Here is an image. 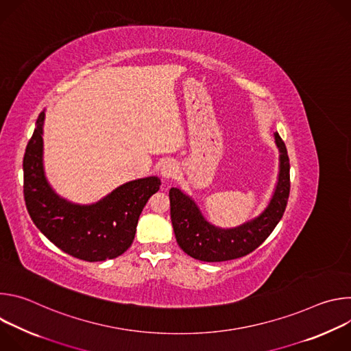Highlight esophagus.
I'll use <instances>...</instances> for the list:
<instances>
[{
  "label": "esophagus",
  "instance_id": "34e87169",
  "mask_svg": "<svg viewBox=\"0 0 351 351\" xmlns=\"http://www.w3.org/2000/svg\"><path fill=\"white\" fill-rule=\"evenodd\" d=\"M161 176L164 180H169V179H173L178 173V165L173 162V161H165L162 165H161Z\"/></svg>",
  "mask_w": 351,
  "mask_h": 351
}]
</instances>
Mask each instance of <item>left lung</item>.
I'll list each match as a JSON object with an SVG mask.
<instances>
[{"label":"left lung","mask_w":351,"mask_h":351,"mask_svg":"<svg viewBox=\"0 0 351 351\" xmlns=\"http://www.w3.org/2000/svg\"><path fill=\"white\" fill-rule=\"evenodd\" d=\"M279 149L278 182L268 206L256 218L234 228H219L206 219L194 199L179 187L169 190L171 221L176 241L183 252L199 261L221 263L247 256L272 233L286 210L290 191L287 149L274 133Z\"/></svg>","instance_id":"8db88e82"}]
</instances>
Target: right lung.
<instances>
[{"label": "right lung", "instance_id": "obj_1", "mask_svg": "<svg viewBox=\"0 0 351 351\" xmlns=\"http://www.w3.org/2000/svg\"><path fill=\"white\" fill-rule=\"evenodd\" d=\"M45 111L37 121L23 157V194L27 213L38 230L64 253L88 263L123 254L132 245L138 217L148 198L160 190L158 176L126 182L91 204L61 197L44 171Z\"/></svg>", "mask_w": 351, "mask_h": 351}]
</instances>
